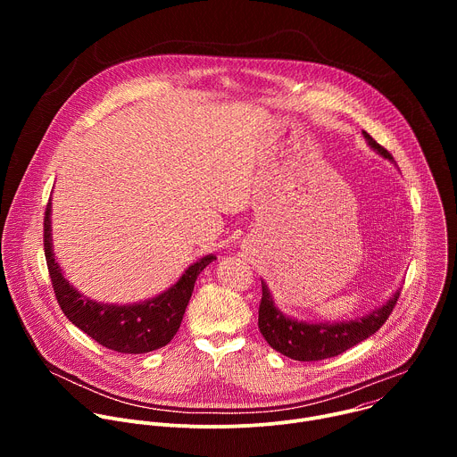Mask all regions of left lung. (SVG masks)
Returning a JSON list of instances; mask_svg holds the SVG:
<instances>
[{
	"instance_id": "8db88e82",
	"label": "left lung",
	"mask_w": 457,
	"mask_h": 457,
	"mask_svg": "<svg viewBox=\"0 0 457 457\" xmlns=\"http://www.w3.org/2000/svg\"><path fill=\"white\" fill-rule=\"evenodd\" d=\"M369 146L374 148L381 157L393 161L383 146H379L367 132H363ZM400 291H396L388 302L379 309H374L363 318L338 323H307L298 321L280 312L271 298L268 286L262 282V300L258 307V329L266 342L284 356L298 361H318L333 358L356 344L372 337L395 311Z\"/></svg>"
}]
</instances>
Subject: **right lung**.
Listing matches in <instances>:
<instances>
[{
  "instance_id": "1",
  "label": "right lung",
  "mask_w": 457,
  "mask_h": 457,
  "mask_svg": "<svg viewBox=\"0 0 457 457\" xmlns=\"http://www.w3.org/2000/svg\"><path fill=\"white\" fill-rule=\"evenodd\" d=\"M43 244L52 287L64 316L103 347L122 354L152 353L171 342L180 328L195 280L215 260L213 254L197 260L175 286L152 300L134 305H115L92 302L76 291L69 280H64L52 251L50 201L45 210Z\"/></svg>"
}]
</instances>
